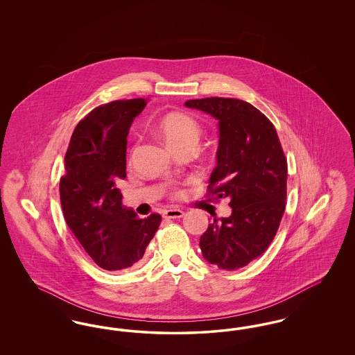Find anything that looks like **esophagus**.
<instances>
[{
    "label": "esophagus",
    "mask_w": 355,
    "mask_h": 355,
    "mask_svg": "<svg viewBox=\"0 0 355 355\" xmlns=\"http://www.w3.org/2000/svg\"><path fill=\"white\" fill-rule=\"evenodd\" d=\"M184 214L185 213L180 209H169V210L164 211L165 218H181V217H184Z\"/></svg>",
    "instance_id": "esophagus-1"
}]
</instances>
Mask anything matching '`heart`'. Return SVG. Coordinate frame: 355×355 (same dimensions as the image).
<instances>
[{
    "label": "heart",
    "mask_w": 355,
    "mask_h": 355,
    "mask_svg": "<svg viewBox=\"0 0 355 355\" xmlns=\"http://www.w3.org/2000/svg\"><path fill=\"white\" fill-rule=\"evenodd\" d=\"M157 130L171 150L196 146L201 137L200 123L184 113H169L159 121Z\"/></svg>",
    "instance_id": "1"
}]
</instances>
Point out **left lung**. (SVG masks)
Returning <instances> with one entry per match:
<instances>
[{"label": "left lung", "mask_w": 355, "mask_h": 355, "mask_svg": "<svg viewBox=\"0 0 355 355\" xmlns=\"http://www.w3.org/2000/svg\"><path fill=\"white\" fill-rule=\"evenodd\" d=\"M185 106L218 119L217 166L209 194L229 198L232 214L200 239L203 258L236 270L265 253L286 207L287 162L277 130L252 103L236 98L189 100Z\"/></svg>", "instance_id": "8db88e82"}]
</instances>
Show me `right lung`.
Masks as SVG:
<instances>
[{
    "mask_svg": "<svg viewBox=\"0 0 355 355\" xmlns=\"http://www.w3.org/2000/svg\"><path fill=\"white\" fill-rule=\"evenodd\" d=\"M146 103L133 98L93 109L76 126L65 154L60 180L64 217L85 252L105 270L137 265L161 223L159 214L141 220L133 209L123 207L116 187L126 177V137Z\"/></svg>",
    "mask_w": 355,
    "mask_h": 355,
    "instance_id": "right-lung-1",
    "label": "right lung"
}]
</instances>
